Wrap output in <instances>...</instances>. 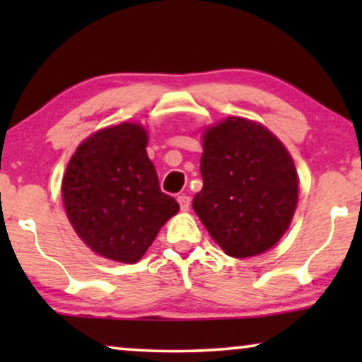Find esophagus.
Instances as JSON below:
<instances>
[{"label": "esophagus", "instance_id": "34e87169", "mask_svg": "<svg viewBox=\"0 0 362 362\" xmlns=\"http://www.w3.org/2000/svg\"><path fill=\"white\" fill-rule=\"evenodd\" d=\"M177 202H180V207H181V211H187L189 209V204H191V199H189V196H186V194H181V196H177Z\"/></svg>", "mask_w": 362, "mask_h": 362}]
</instances>
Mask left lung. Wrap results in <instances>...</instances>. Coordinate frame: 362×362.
<instances>
[{"label": "left lung", "instance_id": "obj_1", "mask_svg": "<svg viewBox=\"0 0 362 362\" xmlns=\"http://www.w3.org/2000/svg\"><path fill=\"white\" fill-rule=\"evenodd\" d=\"M202 189L192 209L235 259L269 250L288 229L298 202L295 163L260 123L227 117L202 135Z\"/></svg>", "mask_w": 362, "mask_h": 362}]
</instances>
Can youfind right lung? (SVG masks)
<instances>
[{
  "label": "right lung",
  "mask_w": 362,
  "mask_h": 362,
  "mask_svg": "<svg viewBox=\"0 0 362 362\" xmlns=\"http://www.w3.org/2000/svg\"><path fill=\"white\" fill-rule=\"evenodd\" d=\"M148 133L123 122L83 140L62 177V201L74 230L105 259L135 264L180 211L160 189L146 155Z\"/></svg>",
  "instance_id": "obj_1"
}]
</instances>
